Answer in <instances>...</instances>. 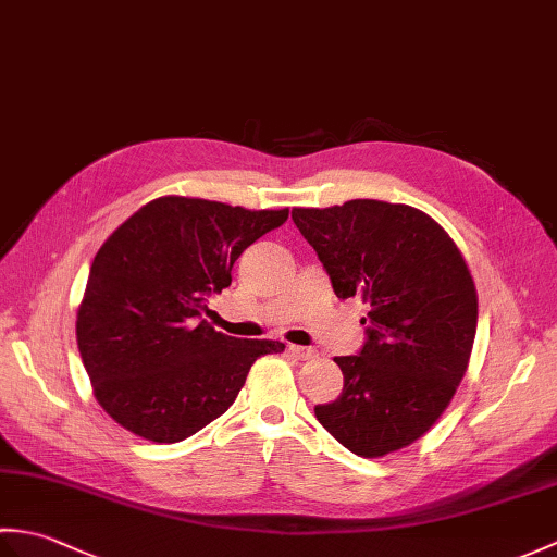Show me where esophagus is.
Wrapping results in <instances>:
<instances>
[{"label":"esophagus","instance_id":"obj_1","mask_svg":"<svg viewBox=\"0 0 557 557\" xmlns=\"http://www.w3.org/2000/svg\"><path fill=\"white\" fill-rule=\"evenodd\" d=\"M287 351L292 354V357H297V359H301V361H309V359H315V357H318L315 349H311V347H299V345H289Z\"/></svg>","mask_w":557,"mask_h":557}]
</instances>
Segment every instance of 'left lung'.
I'll use <instances>...</instances> for the list:
<instances>
[{
  "instance_id": "1",
  "label": "left lung",
  "mask_w": 557,
  "mask_h": 557,
  "mask_svg": "<svg viewBox=\"0 0 557 557\" xmlns=\"http://www.w3.org/2000/svg\"><path fill=\"white\" fill-rule=\"evenodd\" d=\"M339 299L369 306V339L335 357L345 387L315 419L349 453L375 459L417 443L467 373L479 297L465 256L441 224L405 203L357 198L294 208Z\"/></svg>"
}]
</instances>
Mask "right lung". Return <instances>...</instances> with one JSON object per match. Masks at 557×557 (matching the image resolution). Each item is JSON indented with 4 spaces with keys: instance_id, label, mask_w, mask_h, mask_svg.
<instances>
[{
    "instance_id": "1",
    "label": "right lung",
    "mask_w": 557,
    "mask_h": 557,
    "mask_svg": "<svg viewBox=\"0 0 557 557\" xmlns=\"http://www.w3.org/2000/svg\"><path fill=\"white\" fill-rule=\"evenodd\" d=\"M287 218L289 208L160 196L108 236L76 339L92 395L122 429L180 443L234 405L256 359L285 351L282 342L222 335L200 313L232 285L236 258Z\"/></svg>"
}]
</instances>
